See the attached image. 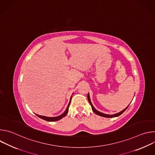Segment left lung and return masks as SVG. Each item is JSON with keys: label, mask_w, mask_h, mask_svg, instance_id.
Listing matches in <instances>:
<instances>
[{"label": "left lung", "mask_w": 155, "mask_h": 155, "mask_svg": "<svg viewBox=\"0 0 155 155\" xmlns=\"http://www.w3.org/2000/svg\"><path fill=\"white\" fill-rule=\"evenodd\" d=\"M87 99H88V101H89V102H90V105H91V106L92 110H93V111L94 112V114H96L97 115H99V116H101V117H105V118H114V117H116L120 116V115H121V114L125 111V110L127 108V107H128L129 105L126 108H125L124 110H123L122 111H121V112H119V113H117V114H114V115H107V114H103V113H102V112H99L98 110H97L94 107V106L93 105V104H92V103H91V99H90V97L89 93L87 94Z\"/></svg>", "instance_id": "8db88e82"}]
</instances>
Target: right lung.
I'll return each mask as SVG.
<instances>
[{"mask_svg": "<svg viewBox=\"0 0 155 155\" xmlns=\"http://www.w3.org/2000/svg\"><path fill=\"white\" fill-rule=\"evenodd\" d=\"M72 97V96L71 97V99H70V101H69V104H68V105L67 108L65 109V112H64L62 114H61V115L58 116V117H45V116L39 115H37V114H36V115H37V117H38L39 118H41V119H43V120H46V121H58V120H61V118H62L63 117H64L66 115L68 114V110H69V105H70V104H71V101Z\"/></svg>", "mask_w": 155, "mask_h": 155, "instance_id": "1", "label": "right lung"}]
</instances>
